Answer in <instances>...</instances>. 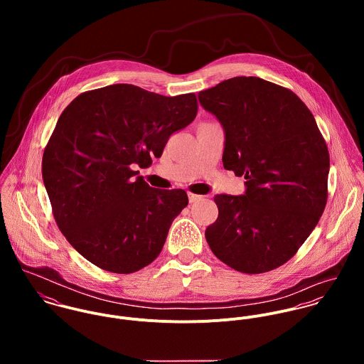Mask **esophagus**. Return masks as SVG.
I'll list each match as a JSON object with an SVG mask.
<instances>
[{
  "label": "esophagus",
  "mask_w": 364,
  "mask_h": 364,
  "mask_svg": "<svg viewBox=\"0 0 364 364\" xmlns=\"http://www.w3.org/2000/svg\"><path fill=\"white\" fill-rule=\"evenodd\" d=\"M188 198H189V203H195V202H198V200L202 199V196L195 195V193H188Z\"/></svg>",
  "instance_id": "esophagus-1"
}]
</instances>
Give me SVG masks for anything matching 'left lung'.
<instances>
[{
  "mask_svg": "<svg viewBox=\"0 0 364 364\" xmlns=\"http://www.w3.org/2000/svg\"><path fill=\"white\" fill-rule=\"evenodd\" d=\"M198 97L224 130V168L247 179L244 195L214 196L208 247L242 273L276 269L326 205L329 153L316 122L294 92L258 77L230 78Z\"/></svg>",
  "mask_w": 364,
  "mask_h": 364,
  "instance_id": "left-lung-1",
  "label": "left lung"
}]
</instances>
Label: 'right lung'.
Here are the masks:
<instances>
[{
	"label": "right lung",
	"instance_id": "obj_1",
	"mask_svg": "<svg viewBox=\"0 0 364 364\" xmlns=\"http://www.w3.org/2000/svg\"><path fill=\"white\" fill-rule=\"evenodd\" d=\"M196 113L195 94L164 97L130 84L84 92L64 109L42 175L60 231L85 259L133 273L159 255L188 195L151 188L134 168L150 166Z\"/></svg>",
	"mask_w": 364,
	"mask_h": 364
}]
</instances>
